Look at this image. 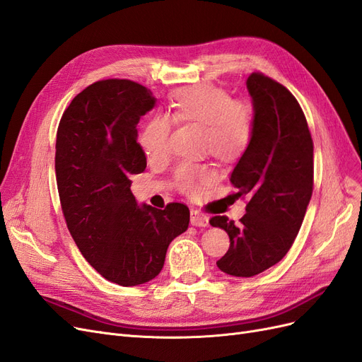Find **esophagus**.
Returning a JSON list of instances; mask_svg holds the SVG:
<instances>
[{"instance_id": "34e87169", "label": "esophagus", "mask_w": 362, "mask_h": 362, "mask_svg": "<svg viewBox=\"0 0 362 362\" xmlns=\"http://www.w3.org/2000/svg\"><path fill=\"white\" fill-rule=\"evenodd\" d=\"M208 221H210V218H208L206 214H204V213H201V211H198V210H192L190 223H192L193 226L205 228V226H208Z\"/></svg>"}]
</instances>
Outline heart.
I'll return each instance as SVG.
<instances>
[{
	"instance_id": "obj_1",
	"label": "heart",
	"mask_w": 362,
	"mask_h": 362,
	"mask_svg": "<svg viewBox=\"0 0 362 362\" xmlns=\"http://www.w3.org/2000/svg\"><path fill=\"white\" fill-rule=\"evenodd\" d=\"M170 119L178 124L199 125L204 146L218 160L238 157L254 133V113L249 104L233 101L231 95L221 87H192L172 98L168 116H152L141 128L139 145L149 160L166 156ZM213 178L211 168L196 163H182L175 172L178 189L189 196L198 194Z\"/></svg>"
}]
</instances>
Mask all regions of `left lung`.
<instances>
[{"label": "left lung", "mask_w": 362, "mask_h": 362, "mask_svg": "<svg viewBox=\"0 0 362 362\" xmlns=\"http://www.w3.org/2000/svg\"><path fill=\"white\" fill-rule=\"evenodd\" d=\"M254 107V133L231 172L235 196H246L238 226L226 216L211 226L229 235L217 261L226 275L250 278L275 266L290 250L313 194V140L296 98L275 80L252 74L246 81Z\"/></svg>", "instance_id": "left-lung-1"}]
</instances>
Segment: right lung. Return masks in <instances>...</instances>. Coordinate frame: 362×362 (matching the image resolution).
<instances>
[{
    "instance_id": "add662e5",
    "label": "right lung",
    "mask_w": 362,
    "mask_h": 362,
    "mask_svg": "<svg viewBox=\"0 0 362 362\" xmlns=\"http://www.w3.org/2000/svg\"><path fill=\"white\" fill-rule=\"evenodd\" d=\"M156 103L134 81H98L74 98L57 129L56 178L69 233L86 261L122 287L154 279L190 222L187 205L157 210L131 193L129 177L146 169L137 124Z\"/></svg>"
}]
</instances>
